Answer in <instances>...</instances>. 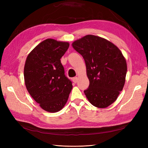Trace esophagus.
I'll return each mask as SVG.
<instances>
[{
	"mask_svg": "<svg viewBox=\"0 0 148 148\" xmlns=\"http://www.w3.org/2000/svg\"><path fill=\"white\" fill-rule=\"evenodd\" d=\"M77 80H78V78L77 77H75L72 79V81H73L74 83H76L77 82Z\"/></svg>",
	"mask_w": 148,
	"mask_h": 148,
	"instance_id": "34e87169",
	"label": "esophagus"
}]
</instances>
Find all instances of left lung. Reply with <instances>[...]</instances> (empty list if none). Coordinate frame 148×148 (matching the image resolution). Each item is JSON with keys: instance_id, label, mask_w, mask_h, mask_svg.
<instances>
[{"instance_id": "obj_1", "label": "left lung", "mask_w": 148, "mask_h": 148, "mask_svg": "<svg viewBox=\"0 0 148 148\" xmlns=\"http://www.w3.org/2000/svg\"><path fill=\"white\" fill-rule=\"evenodd\" d=\"M82 55L90 85L84 91L88 101L99 108H106L117 99L123 88L127 62L117 46L102 37L87 35L72 44Z\"/></svg>"}]
</instances>
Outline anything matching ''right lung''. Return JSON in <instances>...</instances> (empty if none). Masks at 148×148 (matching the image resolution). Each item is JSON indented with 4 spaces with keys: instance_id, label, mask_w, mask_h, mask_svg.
<instances>
[{
    "instance_id": "add662e5",
    "label": "right lung",
    "mask_w": 148,
    "mask_h": 148,
    "mask_svg": "<svg viewBox=\"0 0 148 148\" xmlns=\"http://www.w3.org/2000/svg\"><path fill=\"white\" fill-rule=\"evenodd\" d=\"M69 47L67 42L47 39L39 43L26 59L25 83L28 92L42 109L56 112L64 108L72 88L60 58Z\"/></svg>"
}]
</instances>
